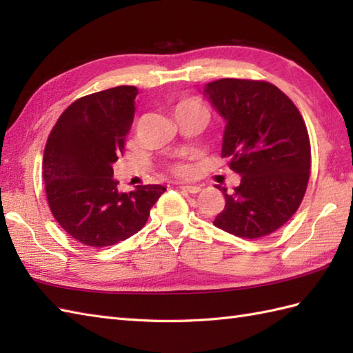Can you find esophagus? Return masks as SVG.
Returning <instances> with one entry per match:
<instances>
[{
  "label": "esophagus",
  "instance_id": "1",
  "mask_svg": "<svg viewBox=\"0 0 353 353\" xmlns=\"http://www.w3.org/2000/svg\"><path fill=\"white\" fill-rule=\"evenodd\" d=\"M181 190L190 192V194H199L201 191L200 186H192V185H182Z\"/></svg>",
  "mask_w": 353,
  "mask_h": 353
}]
</instances>
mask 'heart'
Returning <instances> with one entry per match:
<instances>
[{"mask_svg":"<svg viewBox=\"0 0 353 353\" xmlns=\"http://www.w3.org/2000/svg\"><path fill=\"white\" fill-rule=\"evenodd\" d=\"M191 110H203L208 114L205 104L197 99H185L182 101H179L174 106L176 117L185 114V112H191ZM170 171L177 177H190L192 168H191V165L188 162L179 161V162H172L170 165Z\"/></svg>","mask_w":353,"mask_h":353,"instance_id":"heart-1","label":"heart"}]
</instances>
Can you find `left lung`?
Segmentation results:
<instances>
[{
    "label": "left lung",
    "instance_id": "obj_1",
    "mask_svg": "<svg viewBox=\"0 0 353 353\" xmlns=\"http://www.w3.org/2000/svg\"><path fill=\"white\" fill-rule=\"evenodd\" d=\"M226 119L221 157L241 174L214 224L247 239L273 234L301 206L311 174V144L296 104L264 80L220 79L205 88Z\"/></svg>",
    "mask_w": 353,
    "mask_h": 353
}]
</instances>
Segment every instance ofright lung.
Returning a JSON list of instances; mask_svg holds the SVG:
<instances>
[{"mask_svg":"<svg viewBox=\"0 0 353 353\" xmlns=\"http://www.w3.org/2000/svg\"><path fill=\"white\" fill-rule=\"evenodd\" d=\"M137 94L134 86H117L81 97L59 117L45 144L42 176L50 211L85 245L101 249L130 238L167 191L162 185H139L121 192L114 179Z\"/></svg>","mask_w":353,"mask_h":353,"instance_id":"1","label":"right lung"}]
</instances>
